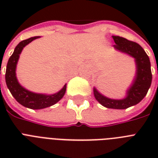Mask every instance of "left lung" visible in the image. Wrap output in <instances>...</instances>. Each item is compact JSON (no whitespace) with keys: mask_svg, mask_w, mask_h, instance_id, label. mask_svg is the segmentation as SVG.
Returning a JSON list of instances; mask_svg holds the SVG:
<instances>
[{"mask_svg":"<svg viewBox=\"0 0 158 158\" xmlns=\"http://www.w3.org/2000/svg\"><path fill=\"white\" fill-rule=\"evenodd\" d=\"M115 50L128 54L135 58L136 75L132 85L127 90L126 97L123 99H111L103 96L95 88L94 97L99 103L106 108L126 109L138 104L146 96L152 83V71L149 57L139 44L127 40L119 36H112Z\"/></svg>","mask_w":158,"mask_h":158,"instance_id":"left-lung-1","label":"left lung"}]
</instances>
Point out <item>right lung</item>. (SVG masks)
I'll return each mask as SVG.
<instances>
[{
    "mask_svg": "<svg viewBox=\"0 0 158 158\" xmlns=\"http://www.w3.org/2000/svg\"><path fill=\"white\" fill-rule=\"evenodd\" d=\"M39 37H33L26 40H23L19 43L15 48L13 54L11 55L6 65V83L7 88L12 94V96L15 98L19 103L25 106V107L38 110L43 108L49 107L51 106L54 105L60 100L64 97L66 90V84L60 90L58 93L52 95L47 94H36L27 90L22 87L18 82L16 78V65L18 63V60L19 58V55L23 50V48L32 41L35 40Z\"/></svg>",
    "mask_w": 158,
    "mask_h": 158,
    "instance_id": "right-lung-1",
    "label": "right lung"
}]
</instances>
